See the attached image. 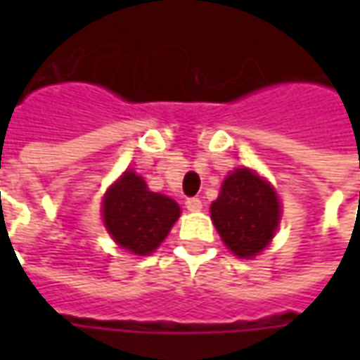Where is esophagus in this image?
Instances as JSON below:
<instances>
[{"mask_svg":"<svg viewBox=\"0 0 360 360\" xmlns=\"http://www.w3.org/2000/svg\"><path fill=\"white\" fill-rule=\"evenodd\" d=\"M184 204H186V210H190V212H198V210H202L200 198H188Z\"/></svg>","mask_w":360,"mask_h":360,"instance_id":"34e87169","label":"esophagus"}]
</instances>
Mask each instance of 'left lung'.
<instances>
[{"label": "left lung", "instance_id": "8db88e82", "mask_svg": "<svg viewBox=\"0 0 360 360\" xmlns=\"http://www.w3.org/2000/svg\"><path fill=\"white\" fill-rule=\"evenodd\" d=\"M210 216L224 244L240 258L258 255L281 220V206L274 190L252 170L238 168L220 188Z\"/></svg>", "mask_w": 360, "mask_h": 360}]
</instances>
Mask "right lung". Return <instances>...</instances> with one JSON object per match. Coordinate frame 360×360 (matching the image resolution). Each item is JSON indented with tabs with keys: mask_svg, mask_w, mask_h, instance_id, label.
I'll use <instances>...</instances> for the list:
<instances>
[{
	"mask_svg": "<svg viewBox=\"0 0 360 360\" xmlns=\"http://www.w3.org/2000/svg\"><path fill=\"white\" fill-rule=\"evenodd\" d=\"M180 216V206L158 192H150L134 172H126L110 188L104 200L108 232L122 248L134 255H150L166 238Z\"/></svg>",
	"mask_w": 360,
	"mask_h": 360,
	"instance_id": "right-lung-1",
	"label": "right lung"
}]
</instances>
